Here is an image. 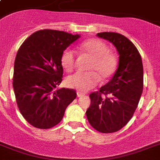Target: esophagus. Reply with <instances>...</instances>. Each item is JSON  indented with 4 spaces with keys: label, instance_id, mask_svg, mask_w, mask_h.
<instances>
[{
    "label": "esophagus",
    "instance_id": "1",
    "mask_svg": "<svg viewBox=\"0 0 160 160\" xmlns=\"http://www.w3.org/2000/svg\"><path fill=\"white\" fill-rule=\"evenodd\" d=\"M82 96H84V94H82V93H80V92H77V97L78 98L82 97Z\"/></svg>",
    "mask_w": 160,
    "mask_h": 160
}]
</instances>
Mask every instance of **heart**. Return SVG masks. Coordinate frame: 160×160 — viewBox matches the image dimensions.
<instances>
[{
	"mask_svg": "<svg viewBox=\"0 0 160 160\" xmlns=\"http://www.w3.org/2000/svg\"><path fill=\"white\" fill-rule=\"evenodd\" d=\"M80 50L84 55L91 58L88 65L89 73H77L66 79V85L80 93L87 92L100 80L109 79L117 67V59L109 53V48L104 42L97 39H90L80 44ZM60 64L67 72H71L75 66V52L66 49L62 52Z\"/></svg>",
	"mask_w": 160,
	"mask_h": 160,
	"instance_id": "1",
	"label": "heart"
}]
</instances>
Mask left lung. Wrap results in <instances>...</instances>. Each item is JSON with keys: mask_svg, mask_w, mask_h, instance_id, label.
<instances>
[{"mask_svg": "<svg viewBox=\"0 0 160 160\" xmlns=\"http://www.w3.org/2000/svg\"><path fill=\"white\" fill-rule=\"evenodd\" d=\"M97 36L113 44L119 55L113 77L98 92L90 94L86 110L90 125L107 134L122 129L133 116L143 91L144 71L141 56L129 39L115 32H101Z\"/></svg>", "mask_w": 160, "mask_h": 160, "instance_id": "left-lung-1", "label": "left lung"}]
</instances>
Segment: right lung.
<instances>
[{
	"instance_id": "1",
	"label": "right lung",
	"mask_w": 160,
	"mask_h": 160,
	"mask_svg": "<svg viewBox=\"0 0 160 160\" xmlns=\"http://www.w3.org/2000/svg\"><path fill=\"white\" fill-rule=\"evenodd\" d=\"M80 37L41 30L29 36L18 50L14 63V92L19 110L32 126L50 129L59 124L76 98L74 90L57 86L62 81V52Z\"/></svg>"
}]
</instances>
